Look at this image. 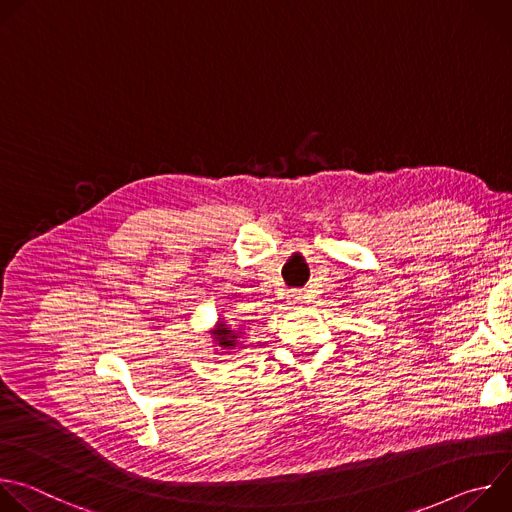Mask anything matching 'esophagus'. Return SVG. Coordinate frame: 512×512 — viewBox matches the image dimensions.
Listing matches in <instances>:
<instances>
[{"label": "esophagus", "mask_w": 512, "mask_h": 512, "mask_svg": "<svg viewBox=\"0 0 512 512\" xmlns=\"http://www.w3.org/2000/svg\"><path fill=\"white\" fill-rule=\"evenodd\" d=\"M289 302L296 306H302L306 302V296L302 294V291H294V294H289Z\"/></svg>", "instance_id": "obj_1"}]
</instances>
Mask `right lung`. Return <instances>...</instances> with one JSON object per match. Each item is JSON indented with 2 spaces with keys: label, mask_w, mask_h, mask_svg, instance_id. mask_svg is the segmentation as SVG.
I'll use <instances>...</instances> for the list:
<instances>
[{
  "label": "right lung",
  "mask_w": 512,
  "mask_h": 512,
  "mask_svg": "<svg viewBox=\"0 0 512 512\" xmlns=\"http://www.w3.org/2000/svg\"><path fill=\"white\" fill-rule=\"evenodd\" d=\"M210 338H212V346L216 354H231V352H239L243 348V338L247 336L243 330H233L231 324L223 318L218 316L214 328L208 330Z\"/></svg>",
  "instance_id": "1"
}]
</instances>
